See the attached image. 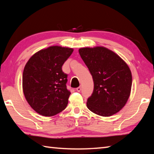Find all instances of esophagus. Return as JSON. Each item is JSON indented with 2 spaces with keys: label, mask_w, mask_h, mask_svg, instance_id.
<instances>
[{
  "label": "esophagus",
  "mask_w": 154,
  "mask_h": 154,
  "mask_svg": "<svg viewBox=\"0 0 154 154\" xmlns=\"http://www.w3.org/2000/svg\"><path fill=\"white\" fill-rule=\"evenodd\" d=\"M76 90H77V92H80L81 91V88L80 87H77V89H76Z\"/></svg>",
  "instance_id": "esophagus-1"
}]
</instances>
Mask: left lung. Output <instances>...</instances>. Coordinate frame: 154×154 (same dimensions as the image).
Returning a JSON list of instances; mask_svg holds the SVG:
<instances>
[{"label":"left lung","instance_id":"1","mask_svg":"<svg viewBox=\"0 0 154 154\" xmlns=\"http://www.w3.org/2000/svg\"><path fill=\"white\" fill-rule=\"evenodd\" d=\"M79 52L94 82L93 92L87 101L88 109L102 116L119 112L131 91L132 78L129 67L106 48H83Z\"/></svg>","mask_w":154,"mask_h":154}]
</instances>
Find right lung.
Returning <instances> with one entry per match:
<instances>
[{
  "label": "right lung",
  "instance_id": "1",
  "mask_svg": "<svg viewBox=\"0 0 154 154\" xmlns=\"http://www.w3.org/2000/svg\"><path fill=\"white\" fill-rule=\"evenodd\" d=\"M73 51L72 48L51 46L34 54L26 64L23 92L28 104L40 115L54 116L66 108L71 93L62 65Z\"/></svg>",
  "mask_w": 154,
  "mask_h": 154
}]
</instances>
